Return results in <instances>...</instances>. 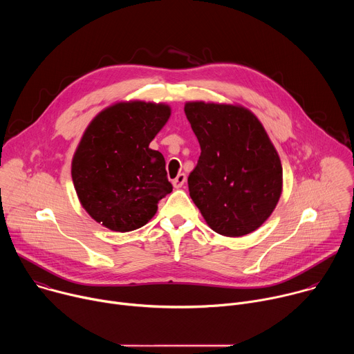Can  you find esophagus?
<instances>
[{
  "mask_svg": "<svg viewBox=\"0 0 354 354\" xmlns=\"http://www.w3.org/2000/svg\"><path fill=\"white\" fill-rule=\"evenodd\" d=\"M186 182V175L185 174H179L174 180H172V185L175 189H179L183 186V183Z\"/></svg>",
  "mask_w": 354,
  "mask_h": 354,
  "instance_id": "esophagus-1",
  "label": "esophagus"
}]
</instances>
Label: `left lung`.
<instances>
[{
    "label": "left lung",
    "instance_id": "1",
    "mask_svg": "<svg viewBox=\"0 0 354 354\" xmlns=\"http://www.w3.org/2000/svg\"><path fill=\"white\" fill-rule=\"evenodd\" d=\"M185 115L200 144L189 193L207 225L224 236L258 230L276 209L283 168L263 124L241 105L196 100Z\"/></svg>",
    "mask_w": 354,
    "mask_h": 354
}]
</instances>
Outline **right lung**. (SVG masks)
Returning <instances> with one entry per match:
<instances>
[{"label": "right lung", "mask_w": 354, "mask_h": 354, "mask_svg": "<svg viewBox=\"0 0 354 354\" xmlns=\"http://www.w3.org/2000/svg\"><path fill=\"white\" fill-rule=\"evenodd\" d=\"M169 116V105L129 100L108 106L88 124L71 176L81 206L96 223L129 232L156 216L172 185L164 156L149 142Z\"/></svg>", "instance_id": "obj_1"}]
</instances>
